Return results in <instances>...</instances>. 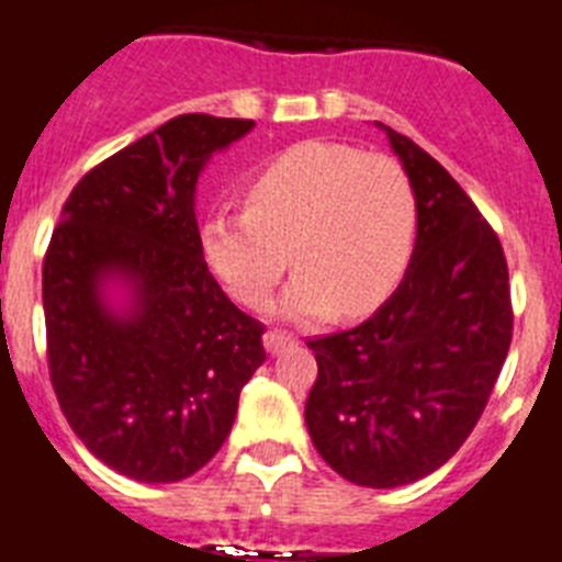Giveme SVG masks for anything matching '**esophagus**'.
<instances>
[{"mask_svg":"<svg viewBox=\"0 0 562 562\" xmlns=\"http://www.w3.org/2000/svg\"><path fill=\"white\" fill-rule=\"evenodd\" d=\"M262 341H266L268 353H280L288 345H294V336L285 334V330H268V334L262 336Z\"/></svg>","mask_w":562,"mask_h":562,"instance_id":"obj_1","label":"esophagus"}]
</instances>
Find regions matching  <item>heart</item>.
<instances>
[{
  "label": "heart",
  "instance_id": "heart-1",
  "mask_svg": "<svg viewBox=\"0 0 562 562\" xmlns=\"http://www.w3.org/2000/svg\"><path fill=\"white\" fill-rule=\"evenodd\" d=\"M416 192L387 155L336 140H302L260 166L246 209H217L200 226L209 268L246 305H262L291 262L277 311L314 319L382 305L416 246Z\"/></svg>",
  "mask_w": 562,
  "mask_h": 562
}]
</instances>
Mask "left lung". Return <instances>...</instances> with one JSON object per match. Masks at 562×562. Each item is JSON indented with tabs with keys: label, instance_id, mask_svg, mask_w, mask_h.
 <instances>
[{
	"label": "left lung",
	"instance_id": "8db88e82",
	"mask_svg": "<svg viewBox=\"0 0 562 562\" xmlns=\"http://www.w3.org/2000/svg\"><path fill=\"white\" fill-rule=\"evenodd\" d=\"M416 192V248L382 308L311 339V441L350 484L393 490L450 461L512 341L509 268L490 223L432 155L375 121Z\"/></svg>",
	"mask_w": 562,
	"mask_h": 562
}]
</instances>
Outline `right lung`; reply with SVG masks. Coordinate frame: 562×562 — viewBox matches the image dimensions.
<instances>
[{
    "label": "right lung",
    "mask_w": 562,
    "mask_h": 562,
    "mask_svg": "<svg viewBox=\"0 0 562 562\" xmlns=\"http://www.w3.org/2000/svg\"><path fill=\"white\" fill-rule=\"evenodd\" d=\"M254 121L189 112L78 180L42 266L47 364L58 407L92 456L144 484L206 467L243 384L266 362L262 325L217 285L194 187ZM127 288L121 310L105 288Z\"/></svg>",
    "instance_id": "obj_1"
}]
</instances>
